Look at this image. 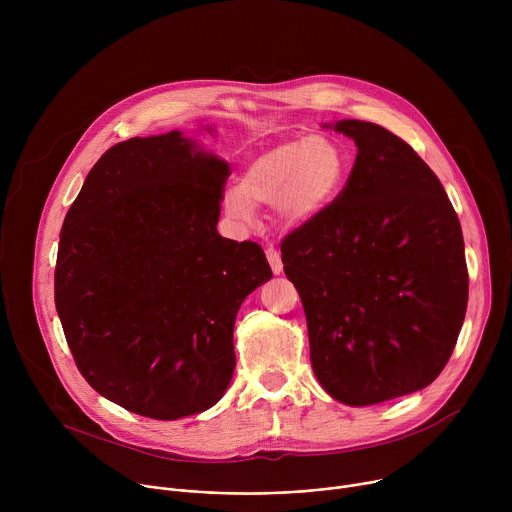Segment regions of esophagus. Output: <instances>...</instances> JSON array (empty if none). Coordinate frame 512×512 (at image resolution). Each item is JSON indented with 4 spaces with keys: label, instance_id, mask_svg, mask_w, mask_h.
I'll return each instance as SVG.
<instances>
[{
    "label": "esophagus",
    "instance_id": "esophagus-1",
    "mask_svg": "<svg viewBox=\"0 0 512 512\" xmlns=\"http://www.w3.org/2000/svg\"><path fill=\"white\" fill-rule=\"evenodd\" d=\"M265 255H267V261H269V265H271V271H273L275 275H279V273L283 271V263H281L279 251H277L275 247H267Z\"/></svg>",
    "mask_w": 512,
    "mask_h": 512
}]
</instances>
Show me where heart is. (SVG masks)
Segmentation results:
<instances>
[{"instance_id": "heart-1", "label": "heart", "mask_w": 512, "mask_h": 512, "mask_svg": "<svg viewBox=\"0 0 512 512\" xmlns=\"http://www.w3.org/2000/svg\"><path fill=\"white\" fill-rule=\"evenodd\" d=\"M344 176L346 156L336 141L322 135L285 141L247 164L225 206L239 221H251L253 206L275 202L283 223L304 225L330 206Z\"/></svg>"}]
</instances>
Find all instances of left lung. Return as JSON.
Instances as JSON below:
<instances>
[{
	"label": "left lung",
	"mask_w": 512,
	"mask_h": 512,
	"mask_svg": "<svg viewBox=\"0 0 512 512\" xmlns=\"http://www.w3.org/2000/svg\"><path fill=\"white\" fill-rule=\"evenodd\" d=\"M356 143L330 206L281 241L320 385L354 407L419 391L448 364L468 306L458 214L407 141L338 121Z\"/></svg>",
	"instance_id": "1"
}]
</instances>
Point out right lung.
<instances>
[{"instance_id": "obj_1", "label": "right lung", "mask_w": 512, "mask_h": 512, "mask_svg": "<svg viewBox=\"0 0 512 512\" xmlns=\"http://www.w3.org/2000/svg\"><path fill=\"white\" fill-rule=\"evenodd\" d=\"M229 176L180 131L133 137L66 212L56 312L85 381L127 411L180 419L231 383L237 312L271 267L257 243L216 231Z\"/></svg>"}]
</instances>
